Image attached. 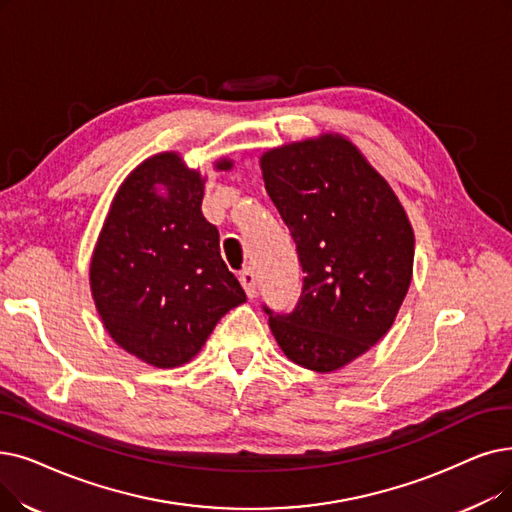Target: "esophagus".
<instances>
[{
	"label": "esophagus",
	"instance_id": "34e87169",
	"mask_svg": "<svg viewBox=\"0 0 512 512\" xmlns=\"http://www.w3.org/2000/svg\"><path fill=\"white\" fill-rule=\"evenodd\" d=\"M240 284H242L244 293H247L249 299H253L257 295V278H255L253 270H242L240 272Z\"/></svg>",
	"mask_w": 512,
	"mask_h": 512
}]
</instances>
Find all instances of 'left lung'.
Here are the masks:
<instances>
[{"instance_id": "left-lung-1", "label": "left lung", "mask_w": 512, "mask_h": 512, "mask_svg": "<svg viewBox=\"0 0 512 512\" xmlns=\"http://www.w3.org/2000/svg\"><path fill=\"white\" fill-rule=\"evenodd\" d=\"M259 165L305 274L291 314L263 307L272 335L297 366L335 372L387 335L406 299L414 265L408 213L341 133L272 148Z\"/></svg>"}]
</instances>
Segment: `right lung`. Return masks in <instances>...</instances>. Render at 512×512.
Here are the masks:
<instances>
[{
	"instance_id": "1",
	"label": "right lung",
	"mask_w": 512,
	"mask_h": 512,
	"mask_svg": "<svg viewBox=\"0 0 512 512\" xmlns=\"http://www.w3.org/2000/svg\"><path fill=\"white\" fill-rule=\"evenodd\" d=\"M203 196L201 171L177 152L154 154L119 186L92 253L90 288L106 332L154 368L190 362L215 324L247 301L219 255Z\"/></svg>"
}]
</instances>
